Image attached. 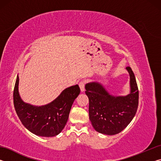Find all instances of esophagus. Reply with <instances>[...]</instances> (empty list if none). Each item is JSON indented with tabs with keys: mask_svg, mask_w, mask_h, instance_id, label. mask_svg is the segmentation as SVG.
Returning <instances> with one entry per match:
<instances>
[{
	"mask_svg": "<svg viewBox=\"0 0 161 161\" xmlns=\"http://www.w3.org/2000/svg\"><path fill=\"white\" fill-rule=\"evenodd\" d=\"M85 84H86V81L84 80L81 81L79 83V86H80L81 92H84V90H85V89H84V86H85Z\"/></svg>",
	"mask_w": 161,
	"mask_h": 161,
	"instance_id": "1",
	"label": "esophagus"
}]
</instances>
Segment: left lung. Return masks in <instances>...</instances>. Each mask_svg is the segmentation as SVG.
I'll return each mask as SVG.
<instances>
[{
  "label": "left lung",
  "mask_w": 161,
  "mask_h": 161,
  "mask_svg": "<svg viewBox=\"0 0 161 161\" xmlns=\"http://www.w3.org/2000/svg\"><path fill=\"white\" fill-rule=\"evenodd\" d=\"M130 75V92L125 97L111 96L102 84H86L85 93L89 98V114L97 131L115 135L122 131L134 117L138 106V89L131 68L126 67Z\"/></svg>",
  "instance_id": "8db88e82"
}]
</instances>
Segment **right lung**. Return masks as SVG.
I'll use <instances>...</instances> for the list:
<instances>
[{
	"instance_id": "1",
	"label": "right lung",
	"mask_w": 161,
	"mask_h": 161,
	"mask_svg": "<svg viewBox=\"0 0 161 161\" xmlns=\"http://www.w3.org/2000/svg\"><path fill=\"white\" fill-rule=\"evenodd\" d=\"M18 81V76L13 90V103L23 126L37 136L52 137L59 134L67 124L73 102L80 93V86L77 84L68 87L53 102L35 107L21 99Z\"/></svg>"
}]
</instances>
